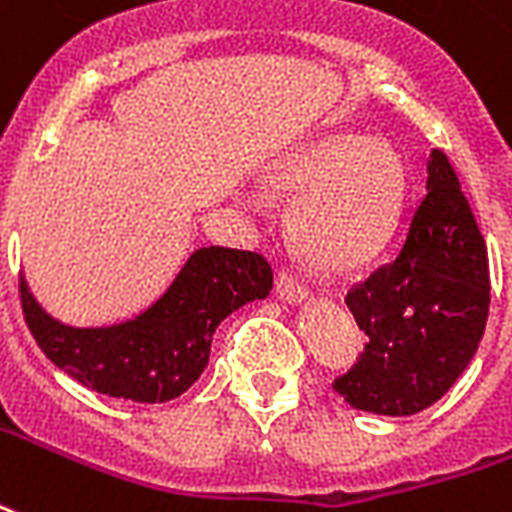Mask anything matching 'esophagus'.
Instances as JSON below:
<instances>
[{
  "mask_svg": "<svg viewBox=\"0 0 512 512\" xmlns=\"http://www.w3.org/2000/svg\"><path fill=\"white\" fill-rule=\"evenodd\" d=\"M276 293L287 304H301V301L309 298V290L293 274H287V271H279V276H276Z\"/></svg>",
  "mask_w": 512,
  "mask_h": 512,
  "instance_id": "esophagus-1",
  "label": "esophagus"
}]
</instances>
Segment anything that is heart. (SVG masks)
<instances>
[{
	"mask_svg": "<svg viewBox=\"0 0 512 512\" xmlns=\"http://www.w3.org/2000/svg\"><path fill=\"white\" fill-rule=\"evenodd\" d=\"M268 187L295 198L290 238L298 255L323 271H350L391 236L401 160L382 138L325 135L282 162Z\"/></svg>",
	"mask_w": 512,
	"mask_h": 512,
	"instance_id": "obj_1",
	"label": "heart"
}]
</instances>
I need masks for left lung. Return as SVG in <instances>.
Segmentation results:
<instances>
[{
	"instance_id": "left-lung-1",
	"label": "left lung",
	"mask_w": 512,
	"mask_h": 512,
	"mask_svg": "<svg viewBox=\"0 0 512 512\" xmlns=\"http://www.w3.org/2000/svg\"><path fill=\"white\" fill-rule=\"evenodd\" d=\"M488 301L486 241L456 170L431 149L426 195L410 214L399 252L347 293L369 342L361 361L333 380V391L374 415L426 410L475 358Z\"/></svg>"
}]
</instances>
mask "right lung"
I'll return each mask as SVG.
<instances>
[{
	"instance_id": "right-lung-1",
	"label": "right lung",
	"mask_w": 512,
	"mask_h": 512,
	"mask_svg": "<svg viewBox=\"0 0 512 512\" xmlns=\"http://www.w3.org/2000/svg\"><path fill=\"white\" fill-rule=\"evenodd\" d=\"M271 287L266 257L203 246L146 312L116 325L75 328L37 304L24 276L18 290L34 342L64 374L113 399L162 404L203 374L211 336L227 314L266 298Z\"/></svg>"
}]
</instances>
